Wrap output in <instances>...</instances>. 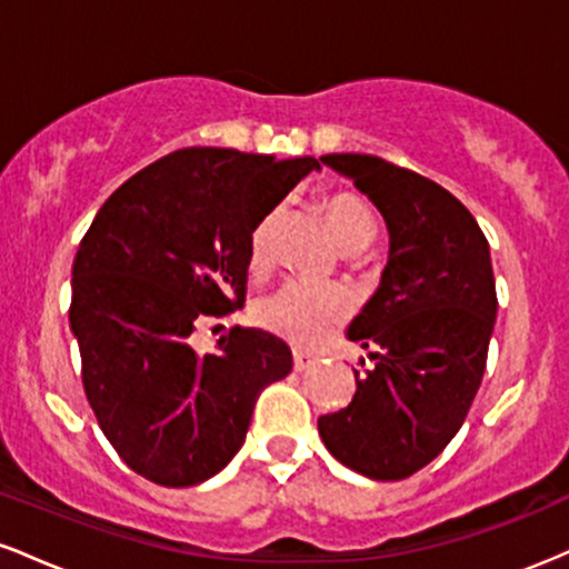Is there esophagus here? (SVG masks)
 <instances>
[{
    "mask_svg": "<svg viewBox=\"0 0 569 569\" xmlns=\"http://www.w3.org/2000/svg\"><path fill=\"white\" fill-rule=\"evenodd\" d=\"M318 358L312 356V352H305V350H293V369L297 371H307L310 367H316Z\"/></svg>",
    "mask_w": 569,
    "mask_h": 569,
    "instance_id": "1",
    "label": "esophagus"
}]
</instances>
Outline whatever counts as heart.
Returning <instances> with one entry per match:
<instances>
[{"mask_svg":"<svg viewBox=\"0 0 569 569\" xmlns=\"http://www.w3.org/2000/svg\"><path fill=\"white\" fill-rule=\"evenodd\" d=\"M323 217L339 248L371 238L375 232L369 208L350 192L329 194L323 200ZM276 221L278 213H267L253 227L251 240H248V270L251 272H262L270 262V238ZM350 307V293L339 286L289 280L259 302L257 321L297 348H316L348 318Z\"/></svg>","mask_w":569,"mask_h":569,"instance_id":"b5f03b06","label":"heart"}]
</instances>
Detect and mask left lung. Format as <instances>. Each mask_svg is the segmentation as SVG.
<instances>
[{
	"label": "left lung",
	"instance_id": "left-lung-1",
	"mask_svg": "<svg viewBox=\"0 0 569 569\" xmlns=\"http://www.w3.org/2000/svg\"><path fill=\"white\" fill-rule=\"evenodd\" d=\"M323 166L375 202L388 227L380 286L348 337L375 363L318 433L350 471L398 481L443 452L487 367L498 297L485 232L426 176L371 154H323ZM363 363V361H361Z\"/></svg>",
	"mask_w": 569,
	"mask_h": 569
}]
</instances>
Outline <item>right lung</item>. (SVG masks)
I'll use <instances>...</instances> for the list:
<instances>
[{
    "instance_id": "add662e5",
    "label": "right lung",
    "mask_w": 569,
    "mask_h": 569,
    "mask_svg": "<svg viewBox=\"0 0 569 569\" xmlns=\"http://www.w3.org/2000/svg\"><path fill=\"white\" fill-rule=\"evenodd\" d=\"M310 171L316 158L179 149L130 176L84 232L69 310L84 396L143 479L217 476L243 447L259 393L291 371L289 345L262 329L234 326L211 352L189 337L243 305L253 227Z\"/></svg>"
}]
</instances>
